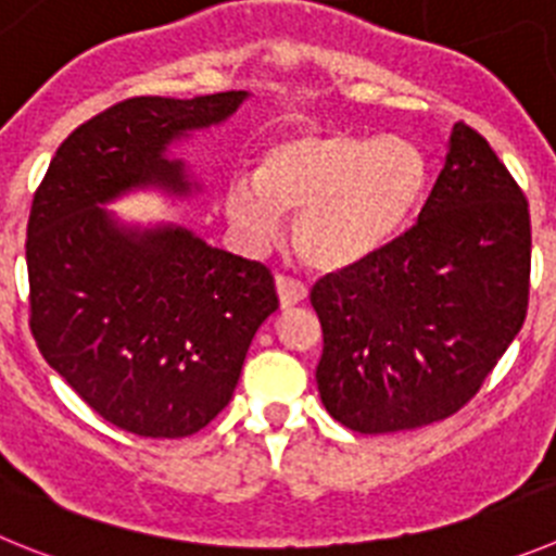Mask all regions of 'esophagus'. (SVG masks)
I'll return each mask as SVG.
<instances>
[{
	"mask_svg": "<svg viewBox=\"0 0 556 556\" xmlns=\"http://www.w3.org/2000/svg\"><path fill=\"white\" fill-rule=\"evenodd\" d=\"M277 293H279V304H282L285 309L296 307V304H302L304 299H307V285L299 282V279H293V277H285V274H279Z\"/></svg>",
	"mask_w": 556,
	"mask_h": 556,
	"instance_id": "obj_1",
	"label": "esophagus"
}]
</instances>
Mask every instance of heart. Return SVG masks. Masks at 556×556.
I'll use <instances>...</instances> for the list:
<instances>
[{
  "label": "heart",
  "instance_id": "heart-1",
  "mask_svg": "<svg viewBox=\"0 0 556 556\" xmlns=\"http://www.w3.org/2000/svg\"><path fill=\"white\" fill-rule=\"evenodd\" d=\"M429 185L413 141L346 129H290L260 152L257 174L235 177L227 216L252 243L277 238L282 213H299L293 243L307 266L343 271L407 229Z\"/></svg>",
  "mask_w": 556,
  "mask_h": 556
}]
</instances>
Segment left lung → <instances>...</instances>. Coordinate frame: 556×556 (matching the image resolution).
I'll return each instance as SVG.
<instances>
[{
    "mask_svg": "<svg viewBox=\"0 0 556 556\" xmlns=\"http://www.w3.org/2000/svg\"><path fill=\"white\" fill-rule=\"evenodd\" d=\"M529 266L527 197L482 135L457 122L418 222L309 290L327 413L359 434H388L463 409L521 332Z\"/></svg>",
    "mask_w": 556,
    "mask_h": 556,
    "instance_id": "obj_1",
    "label": "left lung"
}]
</instances>
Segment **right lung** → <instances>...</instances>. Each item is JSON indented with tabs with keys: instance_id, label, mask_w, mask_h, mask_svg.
I'll use <instances>...</instances> for the list:
<instances>
[{
	"instance_id": "add662e5",
	"label": "right lung",
	"mask_w": 556,
	"mask_h": 556,
	"mask_svg": "<svg viewBox=\"0 0 556 556\" xmlns=\"http://www.w3.org/2000/svg\"><path fill=\"white\" fill-rule=\"evenodd\" d=\"M247 91L132 97L60 143L27 222L29 329L93 413L141 438H188L229 404L279 307L263 263L182 227H122L99 204L157 185L191 193L166 147L229 118Z\"/></svg>"
}]
</instances>
